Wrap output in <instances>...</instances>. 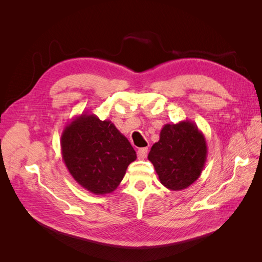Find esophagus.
<instances>
[{
    "instance_id": "obj_1",
    "label": "esophagus",
    "mask_w": 262,
    "mask_h": 262,
    "mask_svg": "<svg viewBox=\"0 0 262 262\" xmlns=\"http://www.w3.org/2000/svg\"><path fill=\"white\" fill-rule=\"evenodd\" d=\"M147 156V148L143 147V148H140L138 150V158L139 160H145Z\"/></svg>"
}]
</instances>
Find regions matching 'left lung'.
Returning <instances> with one entry per match:
<instances>
[{"mask_svg":"<svg viewBox=\"0 0 262 262\" xmlns=\"http://www.w3.org/2000/svg\"><path fill=\"white\" fill-rule=\"evenodd\" d=\"M208 146L203 133L189 120L165 124L160 140L150 147L153 164L161 184L172 191L188 188L200 177L207 162Z\"/></svg>","mask_w":262,"mask_h":262,"instance_id":"8db88e82","label":"left lung"}]
</instances>
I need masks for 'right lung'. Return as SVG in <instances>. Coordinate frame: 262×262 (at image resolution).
I'll use <instances>...</instances> for the list:
<instances>
[{"instance_id":"right-lung-1","label":"right lung","mask_w":262,"mask_h":262,"mask_svg":"<svg viewBox=\"0 0 262 262\" xmlns=\"http://www.w3.org/2000/svg\"><path fill=\"white\" fill-rule=\"evenodd\" d=\"M61 153L71 176L94 194L112 193L137 160L130 142L109 120L83 113L61 136Z\"/></svg>"}]
</instances>
